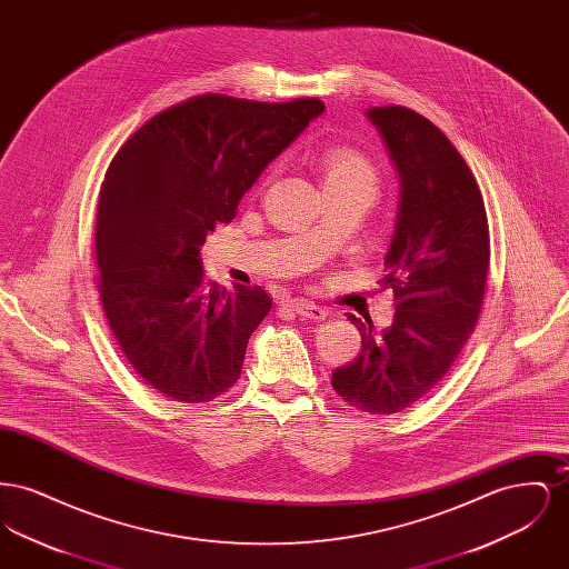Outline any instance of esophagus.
I'll return each instance as SVG.
<instances>
[{"mask_svg":"<svg viewBox=\"0 0 569 569\" xmlns=\"http://www.w3.org/2000/svg\"><path fill=\"white\" fill-rule=\"evenodd\" d=\"M288 307H290L297 316H300V318L313 320V322H322V320H326V316H328V311H326L325 307H320V305H316V302H309V300H300V298L290 300Z\"/></svg>","mask_w":569,"mask_h":569,"instance_id":"esophagus-1","label":"esophagus"}]
</instances>
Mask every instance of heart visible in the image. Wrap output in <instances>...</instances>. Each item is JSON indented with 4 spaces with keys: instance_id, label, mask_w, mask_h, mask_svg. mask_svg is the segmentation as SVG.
<instances>
[{
    "instance_id": "b5f03b06",
    "label": "heart",
    "mask_w": 569,
    "mask_h": 569,
    "mask_svg": "<svg viewBox=\"0 0 569 569\" xmlns=\"http://www.w3.org/2000/svg\"><path fill=\"white\" fill-rule=\"evenodd\" d=\"M325 183L369 186L376 183V170L369 160L350 147H330L322 153Z\"/></svg>"
}]
</instances>
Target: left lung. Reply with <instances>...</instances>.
<instances>
[{
	"mask_svg": "<svg viewBox=\"0 0 569 569\" xmlns=\"http://www.w3.org/2000/svg\"><path fill=\"white\" fill-rule=\"evenodd\" d=\"M399 177V211L381 279L395 292V322L358 326L362 350L332 371L350 406L388 416L420 401L457 360L487 288V209L452 142L403 107L367 110Z\"/></svg>",
	"mask_w": 569,
	"mask_h": 569,
	"instance_id": "8db88e82",
	"label": "left lung"
}]
</instances>
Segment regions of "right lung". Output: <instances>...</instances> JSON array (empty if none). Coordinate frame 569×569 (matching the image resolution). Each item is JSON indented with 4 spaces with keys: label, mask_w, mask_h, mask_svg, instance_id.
I'll return each instance as SVG.
<instances>
[{
    "label": "right lung",
    "mask_w": 569,
    "mask_h": 569,
    "mask_svg": "<svg viewBox=\"0 0 569 569\" xmlns=\"http://www.w3.org/2000/svg\"><path fill=\"white\" fill-rule=\"evenodd\" d=\"M322 112L313 98L207 93L156 114L110 162L96 217L102 305L132 367L166 397L204 403L241 378L271 298L207 283L200 247Z\"/></svg>",
    "instance_id": "add662e5"
}]
</instances>
